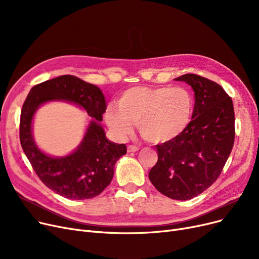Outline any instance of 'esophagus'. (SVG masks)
I'll list each match as a JSON object with an SVG mask.
<instances>
[{
	"label": "esophagus",
	"instance_id": "1",
	"mask_svg": "<svg viewBox=\"0 0 259 259\" xmlns=\"http://www.w3.org/2000/svg\"><path fill=\"white\" fill-rule=\"evenodd\" d=\"M139 147H137V146H133V145H129L128 147H127V150H128V152H137V151H139Z\"/></svg>",
	"mask_w": 259,
	"mask_h": 259
}]
</instances>
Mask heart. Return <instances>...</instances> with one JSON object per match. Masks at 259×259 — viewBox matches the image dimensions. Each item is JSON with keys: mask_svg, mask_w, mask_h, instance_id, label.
Here are the masks:
<instances>
[{"mask_svg": "<svg viewBox=\"0 0 259 259\" xmlns=\"http://www.w3.org/2000/svg\"><path fill=\"white\" fill-rule=\"evenodd\" d=\"M105 110V121L118 138L132 133L134 124L144 140L152 144L173 141L187 129L194 112V100L183 87H133Z\"/></svg>", "mask_w": 259, "mask_h": 259, "instance_id": "heart-1", "label": "heart"}]
</instances>
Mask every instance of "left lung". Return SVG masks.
Returning a JSON list of instances; mask_svg holds the SVG:
<instances>
[{
  "instance_id": "obj_1",
  "label": "left lung",
  "mask_w": 259,
  "mask_h": 259,
  "mask_svg": "<svg viewBox=\"0 0 259 259\" xmlns=\"http://www.w3.org/2000/svg\"><path fill=\"white\" fill-rule=\"evenodd\" d=\"M174 80L185 81L194 91L192 120L180 137L156 145L158 159L149 172V180L169 198L188 200L217 180L232 151L234 108L215 81L192 73Z\"/></svg>"
}]
</instances>
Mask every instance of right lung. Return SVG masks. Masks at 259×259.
Wrapping results in <instances>:
<instances>
[{
	"instance_id": "obj_1",
	"label": "right lung",
	"mask_w": 259,
	"mask_h": 259,
	"mask_svg": "<svg viewBox=\"0 0 259 259\" xmlns=\"http://www.w3.org/2000/svg\"><path fill=\"white\" fill-rule=\"evenodd\" d=\"M65 101L84 108L92 117L83 140L69 155L52 157L38 148L32 124L40 105ZM102 90L74 75H61L34 86L22 107L20 141L38 179L57 194L69 199H88L111 183L116 161L127 152L125 144L109 141L100 121L106 110Z\"/></svg>"
}]
</instances>
